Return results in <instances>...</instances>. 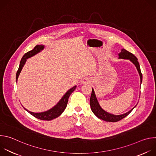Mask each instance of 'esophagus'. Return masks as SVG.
Listing matches in <instances>:
<instances>
[{
	"mask_svg": "<svg viewBox=\"0 0 156 156\" xmlns=\"http://www.w3.org/2000/svg\"><path fill=\"white\" fill-rule=\"evenodd\" d=\"M81 84H90L91 83V80L88 78H85L81 80Z\"/></svg>",
	"mask_w": 156,
	"mask_h": 156,
	"instance_id": "obj_1",
	"label": "esophagus"
}]
</instances>
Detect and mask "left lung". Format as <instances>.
<instances>
[{
	"mask_svg": "<svg viewBox=\"0 0 156 156\" xmlns=\"http://www.w3.org/2000/svg\"><path fill=\"white\" fill-rule=\"evenodd\" d=\"M119 58H123V59H128L133 64L135 65V66L137 69V70L139 73L140 76V80H141V84L143 80V75L141 72L140 69V63L138 62L137 58L133 55V54L130 53L129 52L127 51L125 49H122L120 51V52L119 54ZM90 106L92 112L94 114V115L98 117L99 119L106 121V122H118L123 118L126 117L133 110L135 107H133L132 109H131L129 111H128V112L122 114V115H115L114 114H109L107 112H105V110H104L100 106L98 99L96 98L94 91L93 90V88H92V93H91V96L90 98Z\"/></svg>",
	"mask_w": 156,
	"mask_h": 156,
	"instance_id": "obj_1",
	"label": "left lung"
}]
</instances>
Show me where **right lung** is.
<instances>
[{
	"mask_svg": "<svg viewBox=\"0 0 156 156\" xmlns=\"http://www.w3.org/2000/svg\"><path fill=\"white\" fill-rule=\"evenodd\" d=\"M44 49V45H37L34 47V48L33 50L27 52L23 56V57H22V58L20 61L19 68H18V71L16 72V82H17L19 75H20L22 69H23L24 65L25 64L27 59L28 58H30V57L34 56V55L37 54L39 52L42 51ZM76 87V86H75L73 87H72L71 89H70V90L63 95V96L62 98V99L59 101V102L54 107H52V108L49 109L48 111H46V112H41V113H34V112H30V111L28 110L25 108H24L31 115H32L33 116H34V117H36L38 119H40L42 120H51L54 119L58 117L62 114V112L65 110L66 105H67L69 96L75 90Z\"/></svg>",
	"mask_w": 156,
	"mask_h": 156,
	"instance_id": "obj_1",
	"label": "right lung"
}]
</instances>
